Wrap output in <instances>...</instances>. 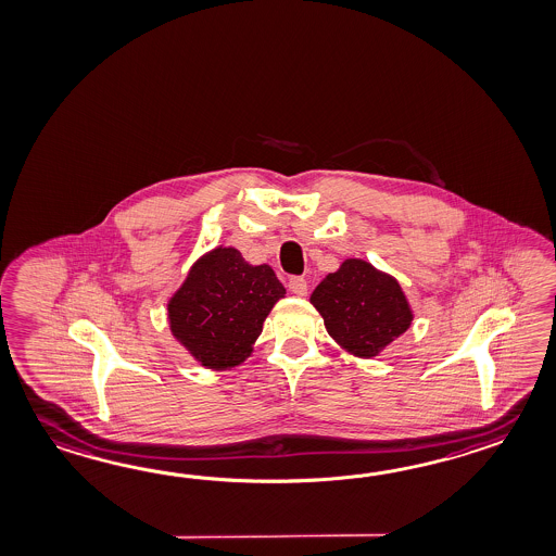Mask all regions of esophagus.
Returning a JSON list of instances; mask_svg holds the SVG:
<instances>
[{
    "mask_svg": "<svg viewBox=\"0 0 556 556\" xmlns=\"http://www.w3.org/2000/svg\"><path fill=\"white\" fill-rule=\"evenodd\" d=\"M308 285L303 277H293L291 281H289V291L291 293H295L299 296L307 295Z\"/></svg>",
    "mask_w": 556,
    "mask_h": 556,
    "instance_id": "obj_1",
    "label": "esophagus"
}]
</instances>
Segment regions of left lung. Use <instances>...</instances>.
Masks as SVG:
<instances>
[{"mask_svg":"<svg viewBox=\"0 0 556 556\" xmlns=\"http://www.w3.org/2000/svg\"><path fill=\"white\" fill-rule=\"evenodd\" d=\"M308 301L334 343L358 358L379 357L415 319L395 277L365 260L343 261L315 287Z\"/></svg>","mask_w":556,"mask_h":556,"instance_id":"left-lung-1","label":"left lung"}]
</instances>
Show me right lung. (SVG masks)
<instances>
[{
	"mask_svg": "<svg viewBox=\"0 0 556 556\" xmlns=\"http://www.w3.org/2000/svg\"><path fill=\"white\" fill-rule=\"evenodd\" d=\"M285 293L267 263L251 265L239 249L219 245L189 267L169 296V331L201 367L231 370L251 357L263 323Z\"/></svg>",
	"mask_w": 556,
	"mask_h": 556,
	"instance_id": "add662e5",
	"label": "right lung"
}]
</instances>
